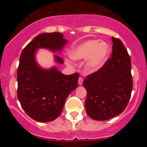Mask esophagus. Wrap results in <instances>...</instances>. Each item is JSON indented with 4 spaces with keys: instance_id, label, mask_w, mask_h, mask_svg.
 Segmentation results:
<instances>
[{
    "instance_id": "obj_1",
    "label": "esophagus",
    "mask_w": 147,
    "mask_h": 147,
    "mask_svg": "<svg viewBox=\"0 0 147 147\" xmlns=\"http://www.w3.org/2000/svg\"><path fill=\"white\" fill-rule=\"evenodd\" d=\"M82 82H83V78H81V77H80L79 79H78V84H79L80 85H82Z\"/></svg>"
}]
</instances>
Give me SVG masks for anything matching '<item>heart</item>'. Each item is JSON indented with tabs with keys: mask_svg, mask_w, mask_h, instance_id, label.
Instances as JSON below:
<instances>
[{
	"mask_svg": "<svg viewBox=\"0 0 147 147\" xmlns=\"http://www.w3.org/2000/svg\"><path fill=\"white\" fill-rule=\"evenodd\" d=\"M110 53L109 45L100 40H88L72 46L68 52L72 60H82L85 59L84 67L90 72H96L100 69L109 58ZM67 64L70 65L69 61Z\"/></svg>",
	"mask_w": 147,
	"mask_h": 147,
	"instance_id": "b5f03b06",
	"label": "heart"
}]
</instances>
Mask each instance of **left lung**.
I'll list each match as a JSON object with an SVG mask.
<instances>
[{"mask_svg": "<svg viewBox=\"0 0 147 147\" xmlns=\"http://www.w3.org/2000/svg\"><path fill=\"white\" fill-rule=\"evenodd\" d=\"M112 56L100 69L87 77L85 109L92 119L105 121L127 107L132 91L131 60L123 42L112 38Z\"/></svg>", "mask_w": 147, "mask_h": 147, "instance_id": "left-lung-1", "label": "left lung"}]
</instances>
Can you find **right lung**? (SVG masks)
Returning a JSON list of instances; mask_svg holds the SVG:
<instances>
[{"label":"right lung","instance_id":"obj_1","mask_svg":"<svg viewBox=\"0 0 147 147\" xmlns=\"http://www.w3.org/2000/svg\"><path fill=\"white\" fill-rule=\"evenodd\" d=\"M67 40L60 32H44L37 35L23 49L17 70L18 98L26 114L35 121H53L61 114L65 100L78 87L79 74L66 75L56 67L44 69L35 58L37 50L47 49L61 53ZM55 62L63 64L54 55Z\"/></svg>","mask_w":147,"mask_h":147}]
</instances>
